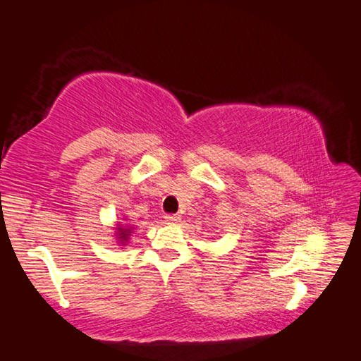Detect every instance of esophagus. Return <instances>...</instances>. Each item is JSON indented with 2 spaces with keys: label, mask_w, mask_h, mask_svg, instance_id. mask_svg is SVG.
Returning a JSON list of instances; mask_svg holds the SVG:
<instances>
[{
  "label": "esophagus",
  "mask_w": 361,
  "mask_h": 361,
  "mask_svg": "<svg viewBox=\"0 0 361 361\" xmlns=\"http://www.w3.org/2000/svg\"><path fill=\"white\" fill-rule=\"evenodd\" d=\"M180 215H176V214H169V215H165V222H169V224H176V222H180Z\"/></svg>",
  "instance_id": "1"
}]
</instances>
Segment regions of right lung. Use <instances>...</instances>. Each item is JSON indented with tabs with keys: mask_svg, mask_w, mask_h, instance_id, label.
I'll list each match as a JSON object with an SVG mask.
<instances>
[{
	"mask_svg": "<svg viewBox=\"0 0 361 361\" xmlns=\"http://www.w3.org/2000/svg\"><path fill=\"white\" fill-rule=\"evenodd\" d=\"M115 240L116 243L120 246H126V243L129 241V236L134 232V227L131 224L126 222V219H123V222H116L115 227Z\"/></svg>",
	"mask_w": 361,
	"mask_h": 361,
	"instance_id": "right-lung-1",
	"label": "right lung"
}]
</instances>
